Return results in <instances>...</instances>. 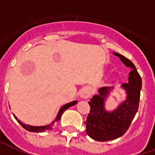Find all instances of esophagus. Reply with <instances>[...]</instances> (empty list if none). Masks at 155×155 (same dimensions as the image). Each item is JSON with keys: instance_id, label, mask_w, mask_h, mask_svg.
<instances>
[{"instance_id": "obj_1", "label": "esophagus", "mask_w": 155, "mask_h": 155, "mask_svg": "<svg viewBox=\"0 0 155 155\" xmlns=\"http://www.w3.org/2000/svg\"><path fill=\"white\" fill-rule=\"evenodd\" d=\"M79 95L81 97V99H87L90 98L91 95V90L89 86H85L83 88L81 89L79 93Z\"/></svg>"}]
</instances>
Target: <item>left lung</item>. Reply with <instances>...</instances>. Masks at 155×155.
<instances>
[{
  "instance_id": "left-lung-1",
  "label": "left lung",
  "mask_w": 155,
  "mask_h": 155,
  "mask_svg": "<svg viewBox=\"0 0 155 155\" xmlns=\"http://www.w3.org/2000/svg\"><path fill=\"white\" fill-rule=\"evenodd\" d=\"M113 54L118 56L125 66L130 68L131 71L129 74V82L121 86L126 92L125 100L113 111L105 109V101L110 92L113 91L112 86L99 88V94L94 95L88 102L91 111L85 122L86 132L90 137L98 141H111L123 136L129 129L138 110L141 76L132 61L117 52Z\"/></svg>"
}]
</instances>
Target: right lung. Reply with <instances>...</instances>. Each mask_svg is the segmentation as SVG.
I'll return each mask as SVG.
<instances>
[{
    "instance_id": "add662e5",
    "label": "right lung",
    "mask_w": 155,
    "mask_h": 155,
    "mask_svg": "<svg viewBox=\"0 0 155 155\" xmlns=\"http://www.w3.org/2000/svg\"><path fill=\"white\" fill-rule=\"evenodd\" d=\"M78 103V101L77 100H75V101H73V102H70V103H69V104H64V106L61 107V108H60V111H59L58 114H57V116H56V119H55V120L52 121L50 124H48V125H44V126H32V125H29V124H25L24 123H22V122H21V121L19 120L17 118L16 116H15V115H14V118L16 119L17 121L20 124H21V126L23 127L24 129H26L27 131H30V132H35V133H41V132H44V131H47V130H51V129H52V127H53V124L55 122H57V121H59V120L61 119V115L63 114V112H64L66 109H68L69 107H70L74 106V105H75V104Z\"/></svg>"
}]
</instances>
